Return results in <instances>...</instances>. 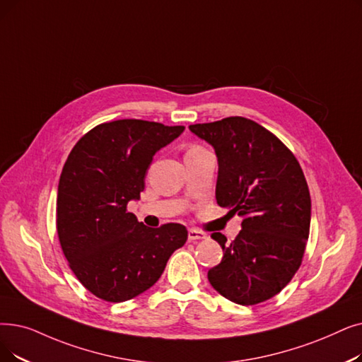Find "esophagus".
Returning <instances> with one entry per match:
<instances>
[{"label": "esophagus", "instance_id": "obj_1", "mask_svg": "<svg viewBox=\"0 0 362 362\" xmlns=\"http://www.w3.org/2000/svg\"><path fill=\"white\" fill-rule=\"evenodd\" d=\"M204 238H206V233L198 230V229L192 228V229H189V232H187V240H189L191 243L199 241V240H204Z\"/></svg>", "mask_w": 362, "mask_h": 362}]
</instances>
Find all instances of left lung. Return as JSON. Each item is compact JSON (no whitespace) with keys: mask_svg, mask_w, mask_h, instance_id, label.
<instances>
[{"mask_svg":"<svg viewBox=\"0 0 362 362\" xmlns=\"http://www.w3.org/2000/svg\"><path fill=\"white\" fill-rule=\"evenodd\" d=\"M189 130L214 148L217 204L243 217L230 244L211 233L223 259L209 271L210 284L238 305L268 300L297 272L309 237L310 195L300 164L276 136L243 117Z\"/></svg>","mask_w":362,"mask_h":362,"instance_id":"obj_1","label":"left lung"}]
</instances>
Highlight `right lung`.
Here are the masks:
<instances>
[{
    "label": "right lung",
    "mask_w": 362,
    "mask_h": 362,
    "mask_svg": "<svg viewBox=\"0 0 362 362\" xmlns=\"http://www.w3.org/2000/svg\"><path fill=\"white\" fill-rule=\"evenodd\" d=\"M183 130L144 119L105 122L78 140L62 170L56 204L62 250L81 284L106 302L130 300L151 288L187 240L183 225L148 228L127 211L145 189L153 155Z\"/></svg>",
    "instance_id": "1"
}]
</instances>
